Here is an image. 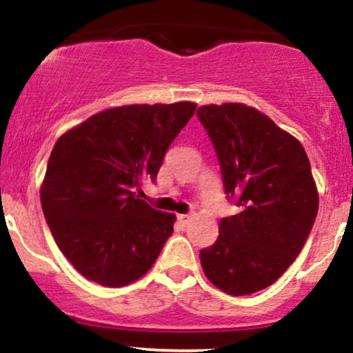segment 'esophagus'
<instances>
[{"instance_id":"34e87169","label":"esophagus","mask_w":353,"mask_h":353,"mask_svg":"<svg viewBox=\"0 0 353 353\" xmlns=\"http://www.w3.org/2000/svg\"><path fill=\"white\" fill-rule=\"evenodd\" d=\"M176 219L181 225H188V221H190V219H192V216H190V215H178Z\"/></svg>"}]
</instances>
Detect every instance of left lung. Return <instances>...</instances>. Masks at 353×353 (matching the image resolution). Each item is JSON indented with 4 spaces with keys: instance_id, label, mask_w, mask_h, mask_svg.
I'll return each instance as SVG.
<instances>
[{
    "instance_id": "obj_1",
    "label": "left lung",
    "mask_w": 353,
    "mask_h": 353,
    "mask_svg": "<svg viewBox=\"0 0 353 353\" xmlns=\"http://www.w3.org/2000/svg\"><path fill=\"white\" fill-rule=\"evenodd\" d=\"M219 158L225 193L240 212L200 252L205 275L230 295H250L280 279L310 235L319 193L296 138L241 103L196 110Z\"/></svg>"
}]
</instances>
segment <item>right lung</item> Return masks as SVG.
Here are the masks:
<instances>
[{"label": "right lung", "instance_id": "obj_1", "mask_svg": "<svg viewBox=\"0 0 353 353\" xmlns=\"http://www.w3.org/2000/svg\"><path fill=\"white\" fill-rule=\"evenodd\" d=\"M196 105H130L93 114L54 145L41 207L58 248L88 280L123 287L153 267L173 213L137 195L157 180L168 146Z\"/></svg>", "mask_w": 353, "mask_h": 353}]
</instances>
